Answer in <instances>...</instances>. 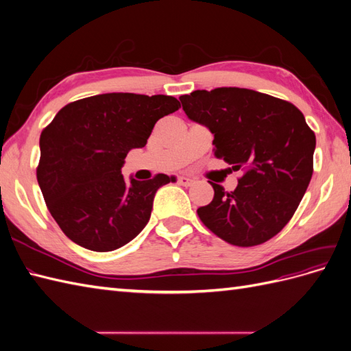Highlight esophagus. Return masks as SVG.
I'll use <instances>...</instances> for the list:
<instances>
[{
  "label": "esophagus",
  "instance_id": "34e87169",
  "mask_svg": "<svg viewBox=\"0 0 351 351\" xmlns=\"http://www.w3.org/2000/svg\"><path fill=\"white\" fill-rule=\"evenodd\" d=\"M177 183H178L180 186L189 187V186H192V184L195 183V180H192V178H187V177H178V178H177Z\"/></svg>",
  "mask_w": 351,
  "mask_h": 351
}]
</instances>
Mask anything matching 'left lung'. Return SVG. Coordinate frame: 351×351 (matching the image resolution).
Wrapping results in <instances>:
<instances>
[{
    "label": "left lung",
    "mask_w": 351,
    "mask_h": 351,
    "mask_svg": "<svg viewBox=\"0 0 351 351\" xmlns=\"http://www.w3.org/2000/svg\"><path fill=\"white\" fill-rule=\"evenodd\" d=\"M190 120L214 134V155L241 169L237 187H214L197 209L200 221L224 241L252 247L287 226L313 174L316 137L289 101L250 89L217 88L180 97Z\"/></svg>",
    "instance_id": "left-lung-1"
}]
</instances>
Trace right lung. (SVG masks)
<instances>
[{
    "label": "right lung",
    "mask_w": 351,
    "mask_h": 351,
    "mask_svg": "<svg viewBox=\"0 0 351 351\" xmlns=\"http://www.w3.org/2000/svg\"><path fill=\"white\" fill-rule=\"evenodd\" d=\"M180 107L167 95L102 93L67 104L42 130L36 178L71 241L111 252L145 228L156 190L174 178L156 174L127 184L121 167L130 149L146 145L155 123Z\"/></svg>",
    "instance_id": "obj_1"
}]
</instances>
